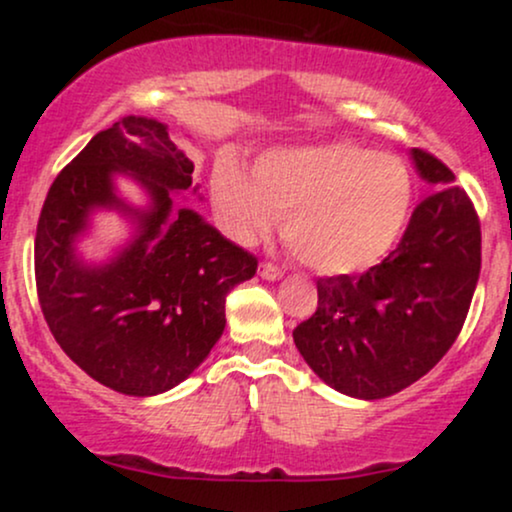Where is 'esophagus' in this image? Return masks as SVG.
Instances as JSON below:
<instances>
[{"mask_svg": "<svg viewBox=\"0 0 512 512\" xmlns=\"http://www.w3.org/2000/svg\"><path fill=\"white\" fill-rule=\"evenodd\" d=\"M260 276H262V279H267V281H276V279H281V276H284V272H281L279 267H274L272 262H262L260 264Z\"/></svg>", "mask_w": 512, "mask_h": 512, "instance_id": "obj_1", "label": "esophagus"}]
</instances>
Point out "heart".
<instances>
[{
    "label": "heart",
    "instance_id": "1",
    "mask_svg": "<svg viewBox=\"0 0 512 512\" xmlns=\"http://www.w3.org/2000/svg\"><path fill=\"white\" fill-rule=\"evenodd\" d=\"M211 197L240 243L264 238L286 216L284 236L298 260L322 274H351L378 264L402 236L414 185L397 156L337 142L269 151L252 180L221 163Z\"/></svg>",
    "mask_w": 512,
    "mask_h": 512
}]
</instances>
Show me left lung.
Wrapping results in <instances>:
<instances>
[{"mask_svg":"<svg viewBox=\"0 0 512 512\" xmlns=\"http://www.w3.org/2000/svg\"><path fill=\"white\" fill-rule=\"evenodd\" d=\"M436 185L416 204L397 248L368 272L317 279V310L293 330L310 368L334 390L383 399L431 370L455 344L481 269V226L455 175L411 151Z\"/></svg>","mask_w":512,"mask_h":512,"instance_id":"obj_1","label":"left lung"}]
</instances>
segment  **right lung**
<instances>
[{
  "instance_id": "1",
  "label": "right lung",
  "mask_w": 512,
  "mask_h": 512,
  "mask_svg": "<svg viewBox=\"0 0 512 512\" xmlns=\"http://www.w3.org/2000/svg\"><path fill=\"white\" fill-rule=\"evenodd\" d=\"M190 161L163 122L122 117L60 170L35 231V286L52 337L93 380L132 397L175 387L226 327V296L257 272V257L173 209L170 190L192 185ZM127 172L152 195V209L127 208L112 175ZM197 190V187H195ZM98 206L140 221V236L110 265L86 268L73 240Z\"/></svg>"
}]
</instances>
